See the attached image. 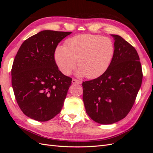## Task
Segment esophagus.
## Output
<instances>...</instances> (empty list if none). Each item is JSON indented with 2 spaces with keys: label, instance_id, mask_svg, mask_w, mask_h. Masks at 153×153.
I'll return each mask as SVG.
<instances>
[{
  "label": "esophagus",
  "instance_id": "obj_1",
  "mask_svg": "<svg viewBox=\"0 0 153 153\" xmlns=\"http://www.w3.org/2000/svg\"><path fill=\"white\" fill-rule=\"evenodd\" d=\"M72 83L73 84H81L82 82L78 79H75V78H73L72 80Z\"/></svg>",
  "mask_w": 153,
  "mask_h": 153
}]
</instances>
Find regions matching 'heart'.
I'll return each mask as SVG.
<instances>
[{
    "mask_svg": "<svg viewBox=\"0 0 153 153\" xmlns=\"http://www.w3.org/2000/svg\"><path fill=\"white\" fill-rule=\"evenodd\" d=\"M114 45L108 37L95 34H80L68 39L65 47L59 46L55 60L63 74L69 75L76 65L78 75L93 79L108 69L114 55Z\"/></svg>",
    "mask_w": 153,
    "mask_h": 153,
    "instance_id": "1",
    "label": "heart"
}]
</instances>
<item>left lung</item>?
<instances>
[{
    "label": "left lung",
    "instance_id": "8db88e82",
    "mask_svg": "<svg viewBox=\"0 0 153 153\" xmlns=\"http://www.w3.org/2000/svg\"><path fill=\"white\" fill-rule=\"evenodd\" d=\"M114 38V55L102 75L82 83L86 112L95 122L110 124L124 119L135 103L142 81L140 58L122 37Z\"/></svg>",
    "mask_w": 153,
    "mask_h": 153
}]
</instances>
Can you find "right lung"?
Here are the masks:
<instances>
[{
	"label": "right lung",
	"instance_id": "add662e5",
	"mask_svg": "<svg viewBox=\"0 0 153 153\" xmlns=\"http://www.w3.org/2000/svg\"><path fill=\"white\" fill-rule=\"evenodd\" d=\"M71 32L43 30L23 43L14 59L11 83L25 115L47 121L61 111L72 78L59 70L54 54L58 44Z\"/></svg>",
	"mask_w": 153,
	"mask_h": 153
}]
</instances>
